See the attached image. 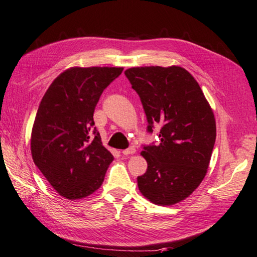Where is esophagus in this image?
Here are the masks:
<instances>
[{"label":"esophagus","mask_w":257,"mask_h":257,"mask_svg":"<svg viewBox=\"0 0 257 257\" xmlns=\"http://www.w3.org/2000/svg\"><path fill=\"white\" fill-rule=\"evenodd\" d=\"M135 152H137L135 148H130V149H126V150H123V151H122L124 156H130V154H134Z\"/></svg>","instance_id":"obj_1"}]
</instances>
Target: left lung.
Returning <instances> with one entry per match:
<instances>
[{
	"instance_id": "obj_1",
	"label": "left lung",
	"mask_w": 257,
	"mask_h": 257,
	"mask_svg": "<svg viewBox=\"0 0 257 257\" xmlns=\"http://www.w3.org/2000/svg\"><path fill=\"white\" fill-rule=\"evenodd\" d=\"M125 75L149 122L161 126L159 145L144 147L148 170L139 190L153 204L172 206L199 187L216 141L215 115L193 76L180 66L132 67Z\"/></svg>"
}]
</instances>
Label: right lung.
Listing matches in <instances>:
<instances>
[{
  "label": "right lung",
  "instance_id": "1",
  "mask_svg": "<svg viewBox=\"0 0 257 257\" xmlns=\"http://www.w3.org/2000/svg\"><path fill=\"white\" fill-rule=\"evenodd\" d=\"M123 67H71L52 81L39 105L31 131V156L61 197L78 200L100 188L114 160L94 127L103 90Z\"/></svg>",
  "mask_w": 257,
  "mask_h": 257
}]
</instances>
